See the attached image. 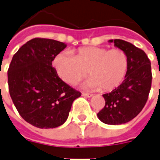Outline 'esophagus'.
I'll return each mask as SVG.
<instances>
[{
    "label": "esophagus",
    "mask_w": 160,
    "mask_h": 160,
    "mask_svg": "<svg viewBox=\"0 0 160 160\" xmlns=\"http://www.w3.org/2000/svg\"><path fill=\"white\" fill-rule=\"evenodd\" d=\"M82 96L85 98H92L93 95L91 93H87V92H83V93H82Z\"/></svg>",
    "instance_id": "obj_1"
}]
</instances>
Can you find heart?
Listing matches in <instances>:
<instances>
[{
    "mask_svg": "<svg viewBox=\"0 0 160 160\" xmlns=\"http://www.w3.org/2000/svg\"><path fill=\"white\" fill-rule=\"evenodd\" d=\"M58 76L69 84L79 82L87 75L90 78L83 87L89 89L111 91L118 87L127 74L128 58L121 49L85 47L77 50L75 56L60 53L53 60Z\"/></svg>",
    "mask_w": 160,
    "mask_h": 160,
    "instance_id": "b5f03b06",
    "label": "heart"
}]
</instances>
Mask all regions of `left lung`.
<instances>
[{
    "label": "left lung",
    "mask_w": 160,
    "mask_h": 160,
    "mask_svg": "<svg viewBox=\"0 0 160 160\" xmlns=\"http://www.w3.org/2000/svg\"><path fill=\"white\" fill-rule=\"evenodd\" d=\"M126 53L128 69L119 87L104 94V107L98 113V119L105 124L126 123L143 109L151 89V62L142 49L121 39L109 40Z\"/></svg>",
    "instance_id": "left-lung-1"
}]
</instances>
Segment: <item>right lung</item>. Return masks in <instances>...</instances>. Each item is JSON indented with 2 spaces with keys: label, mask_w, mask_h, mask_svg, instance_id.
Masks as SVG:
<instances>
[{
  "label": "right lung",
  "mask_w": 160,
  "mask_h": 160,
  "mask_svg": "<svg viewBox=\"0 0 160 160\" xmlns=\"http://www.w3.org/2000/svg\"><path fill=\"white\" fill-rule=\"evenodd\" d=\"M66 43L33 38L12 56L8 71L9 93L19 115L39 128H54L68 118L72 104L81 96L63 80L52 62Z\"/></svg>",
  "instance_id": "right-lung-1"
}]
</instances>
